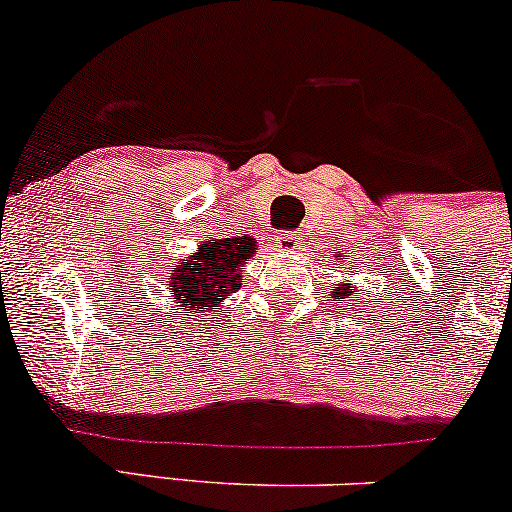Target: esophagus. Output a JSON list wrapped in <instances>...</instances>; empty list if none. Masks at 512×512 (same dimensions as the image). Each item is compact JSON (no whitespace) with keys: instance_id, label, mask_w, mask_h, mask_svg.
I'll list each match as a JSON object with an SVG mask.
<instances>
[{"instance_id":"obj_1","label":"esophagus","mask_w":512,"mask_h":512,"mask_svg":"<svg viewBox=\"0 0 512 512\" xmlns=\"http://www.w3.org/2000/svg\"><path fill=\"white\" fill-rule=\"evenodd\" d=\"M301 244H304V237L299 235V232H287V235H280L277 237V246H280V251H289V254H292V251H299L301 249Z\"/></svg>"}]
</instances>
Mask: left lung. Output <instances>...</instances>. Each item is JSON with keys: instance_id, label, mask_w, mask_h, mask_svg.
I'll return each instance as SVG.
<instances>
[{"instance_id": "8db88e82", "label": "left lung", "mask_w": 512, "mask_h": 512, "mask_svg": "<svg viewBox=\"0 0 512 512\" xmlns=\"http://www.w3.org/2000/svg\"><path fill=\"white\" fill-rule=\"evenodd\" d=\"M349 273H351V270H349ZM356 273H358V270H356ZM353 292H356V287H351L349 282H344V285H337V287H334V292L330 294V301H332V304H334V301H337L339 306H344L346 301L358 299V296L353 294Z\"/></svg>"}]
</instances>
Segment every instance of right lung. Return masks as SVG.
Listing matches in <instances>:
<instances>
[{"label": "right lung", "instance_id": "1", "mask_svg": "<svg viewBox=\"0 0 512 512\" xmlns=\"http://www.w3.org/2000/svg\"><path fill=\"white\" fill-rule=\"evenodd\" d=\"M256 242L251 237L208 239L199 244L197 254L170 266L166 292L173 299L168 308L173 318L178 311L211 313L242 287V268L254 256Z\"/></svg>", "mask_w": 512, "mask_h": 512}]
</instances>
